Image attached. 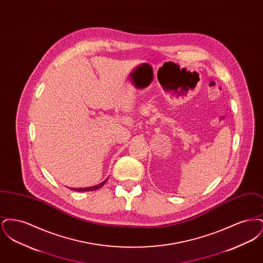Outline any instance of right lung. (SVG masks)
Returning a JSON list of instances; mask_svg holds the SVG:
<instances>
[{
    "label": "right lung",
    "instance_id": "1",
    "mask_svg": "<svg viewBox=\"0 0 263 263\" xmlns=\"http://www.w3.org/2000/svg\"><path fill=\"white\" fill-rule=\"evenodd\" d=\"M107 179H108V178H106L104 181H102L100 184L95 185V186H91V187L72 188V189H74L76 191H92V190H97V189H99V188L102 187V186L104 185V183L107 181Z\"/></svg>",
    "mask_w": 263,
    "mask_h": 263
}]
</instances>
